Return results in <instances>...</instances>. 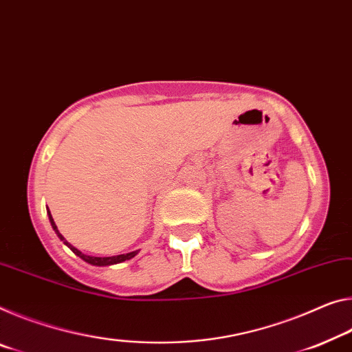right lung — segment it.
<instances>
[{"label": "right lung", "instance_id": "1", "mask_svg": "<svg viewBox=\"0 0 352 352\" xmlns=\"http://www.w3.org/2000/svg\"><path fill=\"white\" fill-rule=\"evenodd\" d=\"M47 213H48V217H50V222H52V227H53V230L56 232V235H58V238L60 239V241H63L67 248H69L72 252H74L75 255H78L80 256V258H82L86 261V263H91V265H94V266H109V265H117V263H122V261H125V260H130V258H133V256H135L136 254H138V250H133V252H128V254H122V255H114V256H91V255H86V254H82L81 250H78L76 248H74L72 246V244L67 241V239L60 235L59 233V230H58V227H56V224H54V221H53V216H52V213H50V210L47 208Z\"/></svg>", "mask_w": 352, "mask_h": 352}]
</instances>
